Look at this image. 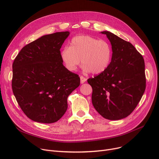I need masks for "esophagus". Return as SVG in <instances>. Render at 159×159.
<instances>
[{
    "instance_id": "esophagus-1",
    "label": "esophagus",
    "mask_w": 159,
    "mask_h": 159,
    "mask_svg": "<svg viewBox=\"0 0 159 159\" xmlns=\"http://www.w3.org/2000/svg\"><path fill=\"white\" fill-rule=\"evenodd\" d=\"M80 83H81V84H84V83L86 81V79L83 76H80Z\"/></svg>"
}]
</instances>
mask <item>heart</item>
Masks as SVG:
<instances>
[{"label": "heart", "mask_w": 159, "mask_h": 159, "mask_svg": "<svg viewBox=\"0 0 159 159\" xmlns=\"http://www.w3.org/2000/svg\"><path fill=\"white\" fill-rule=\"evenodd\" d=\"M112 56L111 46L104 40H98L88 35L73 37L70 46L64 47L61 57L66 69L76 70L80 63L86 73L100 74L109 66Z\"/></svg>", "instance_id": "b5f03b06"}]
</instances>
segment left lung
<instances>
[{
  "label": "left lung",
  "mask_w": 159,
  "mask_h": 159,
  "mask_svg": "<svg viewBox=\"0 0 159 159\" xmlns=\"http://www.w3.org/2000/svg\"><path fill=\"white\" fill-rule=\"evenodd\" d=\"M112 48L107 68L88 79L92 87V104L104 118L116 120L126 118L135 109L146 89L144 58L129 42L104 31Z\"/></svg>",
  "instance_id": "1"
}]
</instances>
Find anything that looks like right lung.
<instances>
[{
  "label": "right lung",
  "instance_id": "1",
  "mask_svg": "<svg viewBox=\"0 0 159 159\" xmlns=\"http://www.w3.org/2000/svg\"><path fill=\"white\" fill-rule=\"evenodd\" d=\"M70 33L42 36L22 48L14 60L13 93L33 121H58L68 109V97L80 85L79 75L67 70L61 57L60 49Z\"/></svg>",
  "mask_w": 159,
  "mask_h": 159
}]
</instances>
